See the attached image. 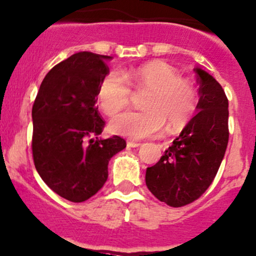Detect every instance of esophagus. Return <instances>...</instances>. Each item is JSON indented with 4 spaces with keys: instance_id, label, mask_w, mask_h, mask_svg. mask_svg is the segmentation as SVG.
<instances>
[{
    "instance_id": "1",
    "label": "esophagus",
    "mask_w": 256,
    "mask_h": 256,
    "mask_svg": "<svg viewBox=\"0 0 256 256\" xmlns=\"http://www.w3.org/2000/svg\"><path fill=\"white\" fill-rule=\"evenodd\" d=\"M140 146H141V143L140 142L128 141V147H130V148H136V147H140Z\"/></svg>"
}]
</instances>
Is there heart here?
<instances>
[{
  "mask_svg": "<svg viewBox=\"0 0 256 256\" xmlns=\"http://www.w3.org/2000/svg\"><path fill=\"white\" fill-rule=\"evenodd\" d=\"M130 88L137 94H146L142 100L144 109L114 118L109 130L115 134L142 140L160 134L165 125L169 131H178L194 115V90L162 62L146 63L125 72L122 78L116 72L103 78L97 92L102 110L109 116L122 112L130 102Z\"/></svg>",
  "mask_w": 256,
  "mask_h": 256,
  "instance_id": "1",
  "label": "heart"
}]
</instances>
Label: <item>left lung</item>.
I'll return each instance as SVG.
<instances>
[{"mask_svg": "<svg viewBox=\"0 0 256 256\" xmlns=\"http://www.w3.org/2000/svg\"><path fill=\"white\" fill-rule=\"evenodd\" d=\"M198 114L146 171V184L160 202L180 208L192 203L214 181L228 143V100L220 84L194 68Z\"/></svg>", "mask_w": 256, "mask_h": 256, "instance_id": "8db88e82", "label": "left lung"}]
</instances>
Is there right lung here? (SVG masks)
Returning <instances> with one entry per match:
<instances>
[{
    "instance_id": "1",
    "label": "right lung",
    "mask_w": 256,
    "mask_h": 256,
    "mask_svg": "<svg viewBox=\"0 0 256 256\" xmlns=\"http://www.w3.org/2000/svg\"><path fill=\"white\" fill-rule=\"evenodd\" d=\"M109 56L78 52L47 72L32 106V156L44 184L81 203L108 178L109 160L126 147L119 136L98 138L104 122L97 92L109 72Z\"/></svg>"
}]
</instances>
